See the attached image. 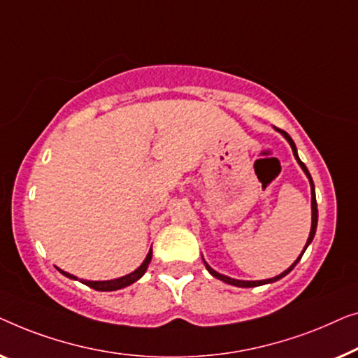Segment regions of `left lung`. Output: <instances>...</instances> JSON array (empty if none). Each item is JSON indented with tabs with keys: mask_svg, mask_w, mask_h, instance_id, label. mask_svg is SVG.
I'll list each match as a JSON object with an SVG mask.
<instances>
[{
	"mask_svg": "<svg viewBox=\"0 0 358 358\" xmlns=\"http://www.w3.org/2000/svg\"><path fill=\"white\" fill-rule=\"evenodd\" d=\"M279 131L282 133V136H284V138H285L287 141H289L290 148H292V150H294V155H295L296 162H299V165L301 167V170H303L305 175H306V177H308V180H310V186H311V230H310V236H308V240H306V245H305L303 251H301V255L299 256V258H296L295 263L292 264L289 269L284 271V273L279 274V275H275V278H273V279H264V280H238V279H231V278H227V275H224V274H219L217 271H214L213 268H210V266H209L208 263H206L204 258H203L206 269H208L209 273L213 274L215 279L222 280V282H225V284H230V285H235V287H258V285H264V284H269V282H275V280L282 279V278H284V275L289 274L290 271L295 268L296 263H299V261L301 259V256H303L305 250H306V246H308V245L311 243V241H313V236H315V234H316V225H318V206H316V196H315V185H313V180H311V175H310V172H308V169L305 167V164L301 162L300 157H299V154H296V148H295V143H294V141H292V138H290L289 134L285 133V131H282V129H279Z\"/></svg>",
	"mask_w": 358,
	"mask_h": 358,
	"instance_id": "obj_1",
	"label": "left lung"
}]
</instances>
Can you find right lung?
<instances>
[{
	"label": "right lung",
	"mask_w": 358,
	"mask_h": 358,
	"mask_svg": "<svg viewBox=\"0 0 358 358\" xmlns=\"http://www.w3.org/2000/svg\"><path fill=\"white\" fill-rule=\"evenodd\" d=\"M150 259H152V248L149 250V253H148V256H145V259L143 261V264H141L138 269L133 271V273L128 274V275H123V278H118V279H113V280H84V279H80V282H83V284H85L87 287H90V289L100 290V292L120 290V289H123V287H128L131 284H134L136 280L143 278L145 271H148V266L150 263ZM57 269L63 275H66V278L78 280L76 275H73V274H69V273H64V271H62L59 268H57Z\"/></svg>",
	"instance_id": "add662e5"
}]
</instances>
